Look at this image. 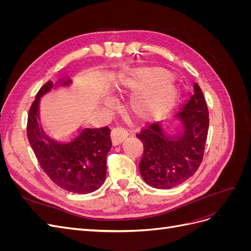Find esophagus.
<instances>
[{"instance_id":"34e87169","label":"esophagus","mask_w":251,"mask_h":251,"mask_svg":"<svg viewBox=\"0 0 251 251\" xmlns=\"http://www.w3.org/2000/svg\"><path fill=\"white\" fill-rule=\"evenodd\" d=\"M127 136H128V133L126 132V130H125L124 127H120V126L114 127L111 133L112 142L114 146H118V144H120L124 140L126 139Z\"/></svg>"}]
</instances>
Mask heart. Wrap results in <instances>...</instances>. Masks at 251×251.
I'll return each mask as SVG.
<instances>
[{
  "label": "heart",
  "instance_id": "heart-1",
  "mask_svg": "<svg viewBox=\"0 0 251 251\" xmlns=\"http://www.w3.org/2000/svg\"><path fill=\"white\" fill-rule=\"evenodd\" d=\"M173 74L159 69H143L121 79L118 90L121 92H138L148 87L149 90L135 94L130 102L131 113L143 120L156 119L168 113L179 98V89L172 81ZM111 103V100H105Z\"/></svg>",
  "mask_w": 251,
  "mask_h": 251
}]
</instances>
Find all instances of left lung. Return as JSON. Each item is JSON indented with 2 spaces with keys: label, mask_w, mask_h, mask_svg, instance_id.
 Listing matches in <instances>:
<instances>
[{
  "label": "left lung",
  "mask_w": 251,
  "mask_h": 251,
  "mask_svg": "<svg viewBox=\"0 0 251 251\" xmlns=\"http://www.w3.org/2000/svg\"><path fill=\"white\" fill-rule=\"evenodd\" d=\"M172 125L175 126L173 129ZM208 126L207 104L195 83L194 95L178 114L136 135L143 144L139 171L144 182L169 189L191 178L202 162Z\"/></svg>",
  "instance_id": "1"
}]
</instances>
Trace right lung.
<instances>
[{
  "mask_svg": "<svg viewBox=\"0 0 251 251\" xmlns=\"http://www.w3.org/2000/svg\"><path fill=\"white\" fill-rule=\"evenodd\" d=\"M71 82L70 77L54 85L49 80L40 89L29 110L27 136L47 176L65 191L85 195L95 192L104 182L107 155L112 147L110 128L83 127L70 139L60 141L50 137L39 123L41 97Z\"/></svg>",
  "mask_w": 251,
  "mask_h": 251,
  "instance_id": "obj_1",
  "label": "right lung"
}]
</instances>
